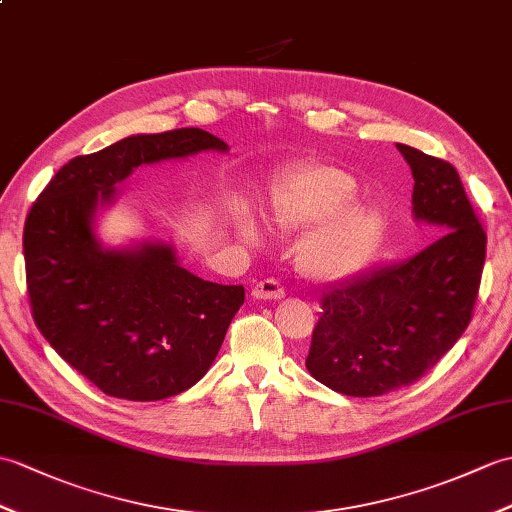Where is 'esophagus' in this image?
Segmentation results:
<instances>
[{"label":"esophagus","instance_id":"obj_1","mask_svg":"<svg viewBox=\"0 0 512 512\" xmlns=\"http://www.w3.org/2000/svg\"><path fill=\"white\" fill-rule=\"evenodd\" d=\"M251 296L257 301H279L283 299V288L275 279H266V281L255 283Z\"/></svg>","mask_w":512,"mask_h":512}]
</instances>
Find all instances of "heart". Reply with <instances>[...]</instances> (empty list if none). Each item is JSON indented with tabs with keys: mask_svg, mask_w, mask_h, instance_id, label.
I'll list each match as a JSON object with an SVG mask.
<instances>
[{
	"mask_svg": "<svg viewBox=\"0 0 512 512\" xmlns=\"http://www.w3.org/2000/svg\"><path fill=\"white\" fill-rule=\"evenodd\" d=\"M358 196V181L329 163L296 165L272 181L268 213L275 227L285 233L315 227L296 246V270L305 279L338 283L377 257L388 231V211ZM233 224L246 244H259L257 222L244 207L235 209Z\"/></svg>",
	"mask_w": 512,
	"mask_h": 512,
	"instance_id": "b5f03b06",
	"label": "heart"
}]
</instances>
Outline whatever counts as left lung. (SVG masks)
I'll return each mask as SVG.
<instances>
[{"label":"left lung","mask_w":512,"mask_h":512,"mask_svg":"<svg viewBox=\"0 0 512 512\" xmlns=\"http://www.w3.org/2000/svg\"><path fill=\"white\" fill-rule=\"evenodd\" d=\"M414 176V222L436 240L399 264L329 288L305 366L349 397L410 386L465 334L478 299L486 235L454 165L397 144Z\"/></svg>","instance_id":"left-lung-1"}]
</instances>
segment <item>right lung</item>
Segmentation results:
<instances>
[{
    "label": "right lung",
    "instance_id": "right-lung-1",
    "mask_svg": "<svg viewBox=\"0 0 512 512\" xmlns=\"http://www.w3.org/2000/svg\"><path fill=\"white\" fill-rule=\"evenodd\" d=\"M229 152L202 128L130 135L71 159L34 202L23 229L32 316L43 338L91 384L117 399L159 401L192 388L244 303L181 266L176 246H109L98 220L139 165Z\"/></svg>",
    "mask_w": 512,
    "mask_h": 512
}]
</instances>
